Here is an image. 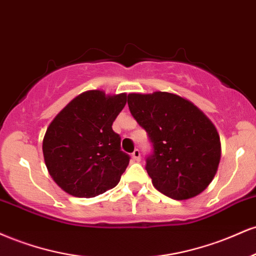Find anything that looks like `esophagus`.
Returning a JSON list of instances; mask_svg holds the SVG:
<instances>
[{
	"mask_svg": "<svg viewBox=\"0 0 256 256\" xmlns=\"http://www.w3.org/2000/svg\"><path fill=\"white\" fill-rule=\"evenodd\" d=\"M132 158H133L135 162H140V159H141V153H140L139 150H135V151H134L133 153H132Z\"/></svg>",
	"mask_w": 256,
	"mask_h": 256,
	"instance_id": "esophagus-1",
	"label": "esophagus"
}]
</instances>
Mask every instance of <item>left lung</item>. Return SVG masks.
<instances>
[{
	"label": "left lung",
	"instance_id": "left-lung-1",
	"mask_svg": "<svg viewBox=\"0 0 256 256\" xmlns=\"http://www.w3.org/2000/svg\"><path fill=\"white\" fill-rule=\"evenodd\" d=\"M128 106L153 144L146 170L154 188L175 200L202 193L222 154L211 120L190 100L169 92L129 93Z\"/></svg>",
	"mask_w": 256,
	"mask_h": 256
}]
</instances>
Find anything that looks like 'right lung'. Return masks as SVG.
Listing matches in <instances>:
<instances>
[{"label":"right lung","instance_id":"1","mask_svg":"<svg viewBox=\"0 0 256 256\" xmlns=\"http://www.w3.org/2000/svg\"><path fill=\"white\" fill-rule=\"evenodd\" d=\"M127 103V93L82 92L51 121L43 139L50 176L66 193L94 198L116 187L129 164L112 123Z\"/></svg>","mask_w":256,"mask_h":256}]
</instances>
